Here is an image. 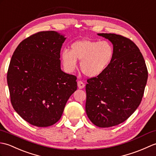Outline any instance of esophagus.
I'll use <instances>...</instances> for the list:
<instances>
[{
	"mask_svg": "<svg viewBox=\"0 0 156 156\" xmlns=\"http://www.w3.org/2000/svg\"><path fill=\"white\" fill-rule=\"evenodd\" d=\"M77 86H78L79 89H83V88H84V87H85V84L83 83L82 81H79L77 82Z\"/></svg>",
	"mask_w": 156,
	"mask_h": 156,
	"instance_id": "34e87169",
	"label": "esophagus"
}]
</instances>
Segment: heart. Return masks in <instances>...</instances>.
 <instances>
[{"label": "heart", "mask_w": 156, "mask_h": 156, "mask_svg": "<svg viewBox=\"0 0 156 156\" xmlns=\"http://www.w3.org/2000/svg\"><path fill=\"white\" fill-rule=\"evenodd\" d=\"M114 55V48L109 41L82 39L71 45L70 51H61L62 63L65 70L73 72L77 67V60L81 61L83 73L89 77L102 74L109 66Z\"/></svg>", "instance_id": "b5f03b06"}]
</instances>
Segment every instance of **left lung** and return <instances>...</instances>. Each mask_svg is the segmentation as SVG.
Masks as SVG:
<instances>
[{"label":"left lung","mask_w":156,"mask_h":156,"mask_svg":"<svg viewBox=\"0 0 156 156\" xmlns=\"http://www.w3.org/2000/svg\"><path fill=\"white\" fill-rule=\"evenodd\" d=\"M113 44L112 63L102 74L87 79L85 111L99 127L123 123L137 109L147 80V69L139 48L130 39L112 33H98Z\"/></svg>","instance_id":"left-lung-1"}]
</instances>
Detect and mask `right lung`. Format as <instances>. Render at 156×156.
I'll return each mask as SVG.
<instances>
[{
	"label": "right lung",
	"mask_w": 156,
	"mask_h": 156,
	"mask_svg": "<svg viewBox=\"0 0 156 156\" xmlns=\"http://www.w3.org/2000/svg\"><path fill=\"white\" fill-rule=\"evenodd\" d=\"M65 39L53 30L34 34L19 44L10 60V101L15 112L33 126L57 123L77 90V77L61 69L60 51Z\"/></svg>",
	"instance_id": "right-lung-1"
}]
</instances>
